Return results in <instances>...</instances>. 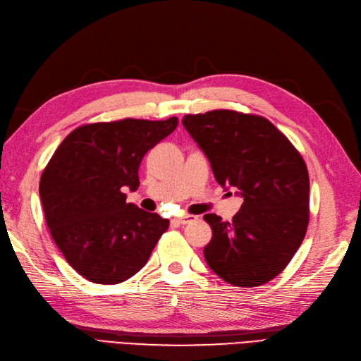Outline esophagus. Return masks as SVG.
Segmentation results:
<instances>
[{"mask_svg": "<svg viewBox=\"0 0 361 361\" xmlns=\"http://www.w3.org/2000/svg\"><path fill=\"white\" fill-rule=\"evenodd\" d=\"M195 217L193 216H184V217H177L173 219V222H176L177 225H188L190 222H193Z\"/></svg>", "mask_w": 361, "mask_h": 361, "instance_id": "obj_1", "label": "esophagus"}]
</instances>
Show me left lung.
<instances>
[{
  "label": "left lung",
  "mask_w": 361,
  "mask_h": 361,
  "mask_svg": "<svg viewBox=\"0 0 361 361\" xmlns=\"http://www.w3.org/2000/svg\"><path fill=\"white\" fill-rule=\"evenodd\" d=\"M216 181L243 197L232 222L205 214L208 267L234 286L270 282L293 259L309 224V173L288 137L259 115L219 109L184 115Z\"/></svg>",
  "instance_id": "left-lung-1"
}]
</instances>
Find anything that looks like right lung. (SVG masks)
Wrapping results in <instances>:
<instances>
[{
	"mask_svg": "<svg viewBox=\"0 0 361 361\" xmlns=\"http://www.w3.org/2000/svg\"><path fill=\"white\" fill-rule=\"evenodd\" d=\"M177 124L171 117L80 126L44 168L39 192L46 224L66 261L87 281L130 279L168 229V219L127 204L123 190L139 188L142 157Z\"/></svg>",
	"mask_w": 361,
	"mask_h": 361,
	"instance_id": "add662e5",
	"label": "right lung"
}]
</instances>
